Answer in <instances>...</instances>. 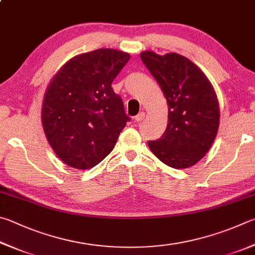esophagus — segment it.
Instances as JSON below:
<instances>
[{"label":"esophagus","instance_id":"esophagus-1","mask_svg":"<svg viewBox=\"0 0 255 255\" xmlns=\"http://www.w3.org/2000/svg\"><path fill=\"white\" fill-rule=\"evenodd\" d=\"M144 119V112H140L139 114H137L135 118H134V120H135V122H141L142 120Z\"/></svg>","mask_w":255,"mask_h":255}]
</instances>
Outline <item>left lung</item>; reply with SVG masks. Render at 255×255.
Here are the masks:
<instances>
[{"instance_id":"8db88e82","label":"left lung","mask_w":255,"mask_h":255,"mask_svg":"<svg viewBox=\"0 0 255 255\" xmlns=\"http://www.w3.org/2000/svg\"><path fill=\"white\" fill-rule=\"evenodd\" d=\"M140 57L161 87L168 104L162 136L148 142L160 161L175 169L189 168L211 149L220 127V104L212 83L188 58L171 52Z\"/></svg>"}]
</instances>
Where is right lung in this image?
I'll use <instances>...</instances> for the list:
<instances>
[{"mask_svg":"<svg viewBox=\"0 0 255 255\" xmlns=\"http://www.w3.org/2000/svg\"><path fill=\"white\" fill-rule=\"evenodd\" d=\"M130 59L103 48L71 58L44 93L41 121L57 157L69 167H95L113 150L130 118L112 83Z\"/></svg>","mask_w":255,"mask_h":255,"instance_id":"add662e5","label":"right lung"}]
</instances>
